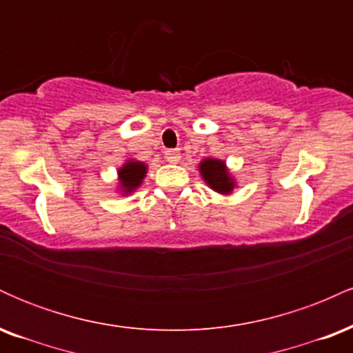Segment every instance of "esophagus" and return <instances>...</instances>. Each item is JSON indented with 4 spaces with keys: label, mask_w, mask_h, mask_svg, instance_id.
Masks as SVG:
<instances>
[{
    "label": "esophagus",
    "mask_w": 353,
    "mask_h": 353,
    "mask_svg": "<svg viewBox=\"0 0 353 353\" xmlns=\"http://www.w3.org/2000/svg\"><path fill=\"white\" fill-rule=\"evenodd\" d=\"M164 157H165V161H168V163L176 164L177 161L181 159V154H179V151H177V149H168V151L164 152Z\"/></svg>",
    "instance_id": "34e87169"
}]
</instances>
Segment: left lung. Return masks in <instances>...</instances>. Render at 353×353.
I'll list each match as a JSON object with an SVG mask.
<instances>
[{"mask_svg": "<svg viewBox=\"0 0 353 353\" xmlns=\"http://www.w3.org/2000/svg\"><path fill=\"white\" fill-rule=\"evenodd\" d=\"M199 172L205 184L219 194H232L236 188V179L230 174L228 164L216 157H205L201 161Z\"/></svg>", "mask_w": 353, "mask_h": 353, "instance_id": "left-lung-1", "label": "left lung"}]
</instances>
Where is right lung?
<instances>
[{"instance_id":"1","label":"right lung","mask_w":353,"mask_h":353,"mask_svg":"<svg viewBox=\"0 0 353 353\" xmlns=\"http://www.w3.org/2000/svg\"><path fill=\"white\" fill-rule=\"evenodd\" d=\"M145 174H148V165L143 161L128 159L117 169V189L123 196L134 192V190L143 184Z\"/></svg>"}]
</instances>
